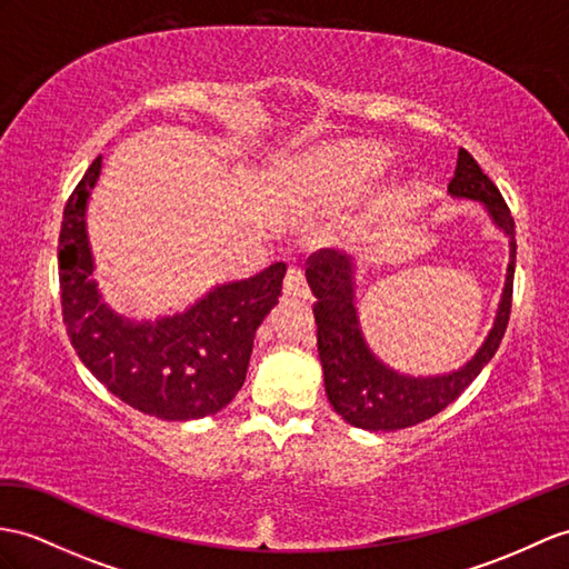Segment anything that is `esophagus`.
Masks as SVG:
<instances>
[{
	"instance_id": "obj_1",
	"label": "esophagus",
	"mask_w": 569,
	"mask_h": 569,
	"mask_svg": "<svg viewBox=\"0 0 569 569\" xmlns=\"http://www.w3.org/2000/svg\"><path fill=\"white\" fill-rule=\"evenodd\" d=\"M284 297L287 299H307L309 297L307 277H303L301 270L289 268V272L284 277Z\"/></svg>"
}]
</instances>
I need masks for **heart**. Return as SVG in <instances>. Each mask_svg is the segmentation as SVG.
Instances as JSON below:
<instances>
[{
    "label": "heart",
    "instance_id": "1",
    "mask_svg": "<svg viewBox=\"0 0 569 569\" xmlns=\"http://www.w3.org/2000/svg\"><path fill=\"white\" fill-rule=\"evenodd\" d=\"M383 163V151L377 147H348L340 151L338 169L342 173H367Z\"/></svg>",
    "mask_w": 569,
    "mask_h": 569
}]
</instances>
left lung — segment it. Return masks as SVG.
<instances>
[{
  "label": "left lung",
  "mask_w": 569,
  "mask_h": 569,
  "mask_svg": "<svg viewBox=\"0 0 569 569\" xmlns=\"http://www.w3.org/2000/svg\"><path fill=\"white\" fill-rule=\"evenodd\" d=\"M449 196L456 200L480 202L492 224L509 241L505 289L500 303H497L492 328L478 352L463 367L447 373H427V377H415V373H403L389 367L369 348L362 323H359L355 258L323 248L307 270V282L316 297L313 316L318 326V357H321L323 367L326 396L332 410L345 422L367 429V432L406 429L445 410L473 383L505 338L517 260L515 219H511L500 190L482 173L466 149H459Z\"/></svg>",
  "instance_id": "1"
}]
</instances>
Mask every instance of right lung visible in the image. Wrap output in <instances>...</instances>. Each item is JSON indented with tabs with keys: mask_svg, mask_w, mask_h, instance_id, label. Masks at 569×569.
Masks as SVG:
<instances>
[{
	"mask_svg": "<svg viewBox=\"0 0 569 569\" xmlns=\"http://www.w3.org/2000/svg\"><path fill=\"white\" fill-rule=\"evenodd\" d=\"M96 157L60 231V289L69 340L87 369L122 403L159 420H200L231 403L246 381L253 338L282 295L287 266L272 262L248 280L214 284L176 313L130 318L103 299L87 231Z\"/></svg>",
	"mask_w": 569,
	"mask_h": 569,
	"instance_id": "right-lung-1",
	"label": "right lung"
}]
</instances>
